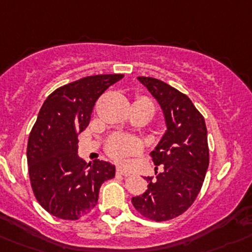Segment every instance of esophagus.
<instances>
[{"instance_id": "34e87169", "label": "esophagus", "mask_w": 252, "mask_h": 252, "mask_svg": "<svg viewBox=\"0 0 252 252\" xmlns=\"http://www.w3.org/2000/svg\"><path fill=\"white\" fill-rule=\"evenodd\" d=\"M117 174H118V175H124V176H128V175H130V171H129V170H126V169H123V168H121V166H119V168H117Z\"/></svg>"}]
</instances>
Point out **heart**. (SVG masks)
Wrapping results in <instances>:
<instances>
[{
  "label": "heart",
  "instance_id": "obj_1",
  "mask_svg": "<svg viewBox=\"0 0 252 252\" xmlns=\"http://www.w3.org/2000/svg\"><path fill=\"white\" fill-rule=\"evenodd\" d=\"M135 102H145L149 103L153 105V103L150 102L148 98H138ZM154 107V105H153ZM139 150V143L134 138L130 137H124V135H115V137L110 138L109 142L107 144V152L108 154L115 159H121L123 157H126L129 154H133V153L138 152Z\"/></svg>",
  "mask_w": 252,
  "mask_h": 252
}]
</instances>
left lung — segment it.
Here are the masks:
<instances>
[{"mask_svg": "<svg viewBox=\"0 0 252 252\" xmlns=\"http://www.w3.org/2000/svg\"><path fill=\"white\" fill-rule=\"evenodd\" d=\"M138 79L160 104L166 131L150 153L153 163L163 165V170L155 171V178L148 176V189L131 197V203L144 218L166 221L185 213L203 187L209 166L208 130L188 95L160 79Z\"/></svg>", "mask_w": 252, "mask_h": 252, "instance_id": "8db88e82", "label": "left lung"}]
</instances>
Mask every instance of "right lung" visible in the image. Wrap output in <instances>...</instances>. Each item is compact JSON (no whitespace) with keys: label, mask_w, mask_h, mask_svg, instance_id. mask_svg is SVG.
Here are the masks:
<instances>
[{"label":"right lung","mask_w":252,"mask_h":252,"mask_svg":"<svg viewBox=\"0 0 252 252\" xmlns=\"http://www.w3.org/2000/svg\"><path fill=\"white\" fill-rule=\"evenodd\" d=\"M98 74L60 87L44 100L30 133L27 163L31 187L39 205L63 220H78L98 203L100 185L115 166L78 157V134L88 126L98 98L123 78Z\"/></svg>","instance_id":"1"}]
</instances>
